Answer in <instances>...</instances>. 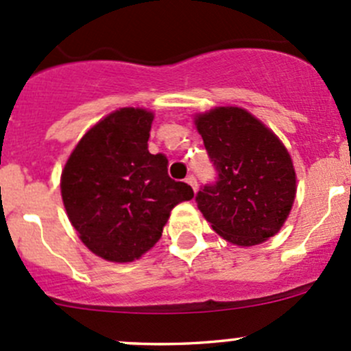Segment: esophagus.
<instances>
[{
  "mask_svg": "<svg viewBox=\"0 0 351 351\" xmlns=\"http://www.w3.org/2000/svg\"><path fill=\"white\" fill-rule=\"evenodd\" d=\"M185 182L186 183H189V185L190 186H192V189H193V192H197V178H195V176H193V175H189V176H186V180H185Z\"/></svg>",
  "mask_w": 351,
  "mask_h": 351,
  "instance_id": "1",
  "label": "esophagus"
}]
</instances>
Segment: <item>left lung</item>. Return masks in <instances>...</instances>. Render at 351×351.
<instances>
[{
    "instance_id": "1",
    "label": "left lung",
    "mask_w": 351,
    "mask_h": 351,
    "mask_svg": "<svg viewBox=\"0 0 351 351\" xmlns=\"http://www.w3.org/2000/svg\"><path fill=\"white\" fill-rule=\"evenodd\" d=\"M195 123L217 173L195 197L212 229L238 246L277 234L295 198V171L284 144L238 107L214 108Z\"/></svg>"
}]
</instances>
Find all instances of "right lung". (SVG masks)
<instances>
[{"mask_svg":"<svg viewBox=\"0 0 351 351\" xmlns=\"http://www.w3.org/2000/svg\"><path fill=\"white\" fill-rule=\"evenodd\" d=\"M153 113L120 108L88 130L67 159L62 202L81 241L100 258L134 261L161 238L192 186L168 175L165 154L147 149Z\"/></svg>","mask_w":351,"mask_h":351,"instance_id":"add662e5","label":"right lung"}]
</instances>
